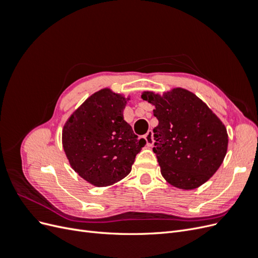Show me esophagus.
<instances>
[{"instance_id":"obj_1","label":"esophagus","mask_w":258,"mask_h":258,"mask_svg":"<svg viewBox=\"0 0 258 258\" xmlns=\"http://www.w3.org/2000/svg\"><path fill=\"white\" fill-rule=\"evenodd\" d=\"M153 131L152 130H148L147 134L144 136V139L146 141V145L147 146H153L154 144V139H153Z\"/></svg>"}]
</instances>
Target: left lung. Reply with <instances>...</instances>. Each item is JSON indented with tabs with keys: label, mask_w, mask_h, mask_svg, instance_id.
Segmentation results:
<instances>
[{
	"label": "left lung",
	"mask_w": 258,
	"mask_h": 258,
	"mask_svg": "<svg viewBox=\"0 0 258 258\" xmlns=\"http://www.w3.org/2000/svg\"><path fill=\"white\" fill-rule=\"evenodd\" d=\"M155 105L158 126L153 129L160 172L177 188L194 189L220 168L227 153L228 135L220 118L192 92L175 88L162 97L145 91Z\"/></svg>",
	"instance_id": "1"
}]
</instances>
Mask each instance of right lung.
Wrapping results in <instances>:
<instances>
[{
    "mask_svg": "<svg viewBox=\"0 0 258 258\" xmlns=\"http://www.w3.org/2000/svg\"><path fill=\"white\" fill-rule=\"evenodd\" d=\"M126 103L122 96L102 89L86 100L63 127L62 144L70 165L95 186L127 176L146 143L123 119Z\"/></svg>",
    "mask_w": 258,
    "mask_h": 258,
    "instance_id": "obj_1",
    "label": "right lung"
}]
</instances>
